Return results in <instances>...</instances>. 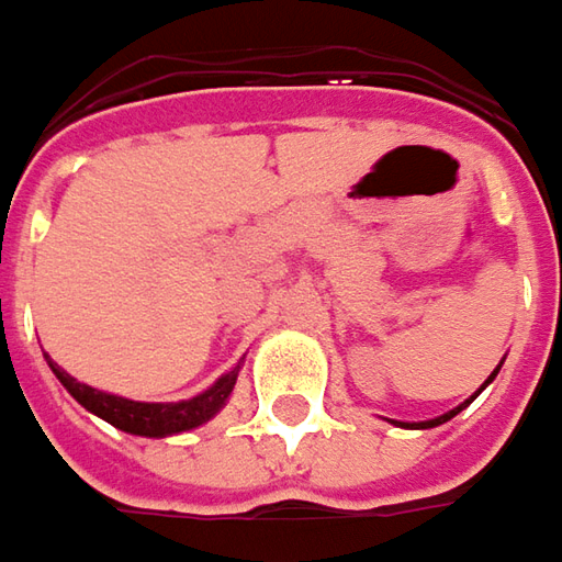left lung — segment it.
Wrapping results in <instances>:
<instances>
[{
  "label": "left lung",
  "mask_w": 562,
  "mask_h": 562,
  "mask_svg": "<svg viewBox=\"0 0 562 562\" xmlns=\"http://www.w3.org/2000/svg\"><path fill=\"white\" fill-rule=\"evenodd\" d=\"M495 372H498V369H495ZM495 372L490 375V381L495 378ZM490 381H486V384H490ZM486 384H483V387H486ZM483 387H480V391H483ZM471 400H473V396H471ZM471 400H468V403H471ZM468 403H464V406H468ZM464 406H458V409L446 412V415H440V418H430V422H422V425H412V427H437V425H442V422H449V418H456L458 412L464 409ZM406 427H409V425H406Z\"/></svg>",
  "instance_id": "8db88e82"
}]
</instances>
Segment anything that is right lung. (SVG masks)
Returning <instances> with one entry per match:
<instances>
[{"instance_id":"add662e5","label":"right lung","mask_w":562,"mask_h":562,"mask_svg":"<svg viewBox=\"0 0 562 562\" xmlns=\"http://www.w3.org/2000/svg\"><path fill=\"white\" fill-rule=\"evenodd\" d=\"M48 366H52L57 381L70 391L76 403H82L98 418H104V422L120 427L125 434H137V437H169V434H181V430H190V427L209 422L227 403L233 384H236V375H239V366H236L233 372L217 378L215 387H209L205 393L193 396V400H184V403H135V400H125V396L94 391L89 384L67 375L52 360H48Z\"/></svg>"}]
</instances>
